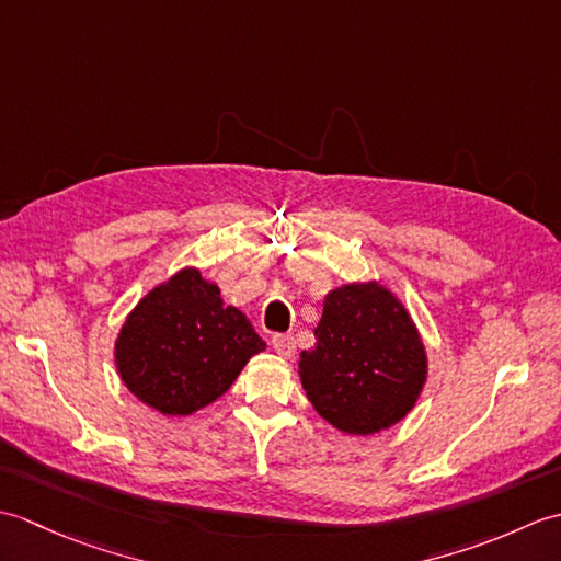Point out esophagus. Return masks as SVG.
I'll use <instances>...</instances> for the list:
<instances>
[{
	"mask_svg": "<svg viewBox=\"0 0 561 561\" xmlns=\"http://www.w3.org/2000/svg\"><path fill=\"white\" fill-rule=\"evenodd\" d=\"M272 350L277 352L284 359H291L294 352H296V342L291 335H274L272 337Z\"/></svg>",
	"mask_w": 561,
	"mask_h": 561,
	"instance_id": "34e87169",
	"label": "esophagus"
}]
</instances>
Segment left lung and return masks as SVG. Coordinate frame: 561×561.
I'll list each match as a JSON object with an SVG mask.
<instances>
[{
  "instance_id": "left-lung-1",
  "label": "left lung",
  "mask_w": 561,
  "mask_h": 561,
  "mask_svg": "<svg viewBox=\"0 0 561 561\" xmlns=\"http://www.w3.org/2000/svg\"><path fill=\"white\" fill-rule=\"evenodd\" d=\"M299 376L325 422L368 436L414 408L426 380L424 342L383 284H344L325 296L316 347L301 352Z\"/></svg>"
}]
</instances>
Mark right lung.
I'll return each instance as SVG.
<instances>
[{"instance_id": "right-lung-1", "label": "right lung", "mask_w": 561, "mask_h": 561, "mask_svg": "<svg viewBox=\"0 0 561 561\" xmlns=\"http://www.w3.org/2000/svg\"><path fill=\"white\" fill-rule=\"evenodd\" d=\"M262 350L265 342L245 313L224 306L217 284L185 267L127 316L115 340V366L137 400L185 416L221 398Z\"/></svg>"}]
</instances>
